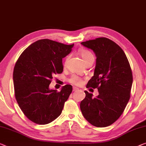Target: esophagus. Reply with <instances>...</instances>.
<instances>
[{"label": "esophagus", "mask_w": 146, "mask_h": 146, "mask_svg": "<svg viewBox=\"0 0 146 146\" xmlns=\"http://www.w3.org/2000/svg\"><path fill=\"white\" fill-rule=\"evenodd\" d=\"M79 90V89L77 88H73V91L74 92H76V91H78Z\"/></svg>", "instance_id": "1"}]
</instances>
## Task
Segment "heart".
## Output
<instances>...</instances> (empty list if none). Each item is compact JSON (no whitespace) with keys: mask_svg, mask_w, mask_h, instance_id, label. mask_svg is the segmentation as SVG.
Returning a JSON list of instances; mask_svg holds the SVG:
<instances>
[{"mask_svg":"<svg viewBox=\"0 0 146 146\" xmlns=\"http://www.w3.org/2000/svg\"><path fill=\"white\" fill-rule=\"evenodd\" d=\"M80 56H82V59H83L84 63H85L86 62H87V61L88 60H90V58H94V55H93L92 52L87 50H81V51L80 52ZM68 81L70 83L72 84L75 86H80L82 84V80L81 78L77 76H76V75L72 76L69 78Z\"/></svg>","mask_w":146,"mask_h":146,"instance_id":"heart-1","label":"heart"}]
</instances>
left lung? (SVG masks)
I'll use <instances>...</instances> for the list:
<instances>
[{
    "label": "left lung",
    "mask_w": 146,
    "mask_h": 146,
    "mask_svg": "<svg viewBox=\"0 0 146 146\" xmlns=\"http://www.w3.org/2000/svg\"><path fill=\"white\" fill-rule=\"evenodd\" d=\"M81 44L96 55L94 74L86 88H98L99 95L94 98L92 94L85 91L80 109L91 124L106 127L118 120L129 101L132 70L123 50L108 38L99 37Z\"/></svg>",
    "instance_id": "8db88e82"
}]
</instances>
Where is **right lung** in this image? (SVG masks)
<instances>
[{"mask_svg": "<svg viewBox=\"0 0 146 146\" xmlns=\"http://www.w3.org/2000/svg\"><path fill=\"white\" fill-rule=\"evenodd\" d=\"M72 45L48 39H40L21 54L13 72L16 99L25 116L35 123L47 124L60 116L72 86L65 85L60 92L50 90L52 76L63 71L62 58Z\"/></svg>", "mask_w": 146, "mask_h": 146, "instance_id": "1", "label": "right lung"}]
</instances>
